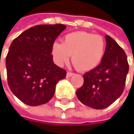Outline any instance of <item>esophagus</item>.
Listing matches in <instances>:
<instances>
[{
  "label": "esophagus",
  "mask_w": 134,
  "mask_h": 134,
  "mask_svg": "<svg viewBox=\"0 0 134 134\" xmlns=\"http://www.w3.org/2000/svg\"><path fill=\"white\" fill-rule=\"evenodd\" d=\"M72 75H74V73H72V72H68L66 73V77H71Z\"/></svg>",
  "instance_id": "1"
}]
</instances>
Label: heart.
<instances>
[{
  "instance_id": "b5f03b06",
  "label": "heart",
  "mask_w": 134,
  "mask_h": 134,
  "mask_svg": "<svg viewBox=\"0 0 134 134\" xmlns=\"http://www.w3.org/2000/svg\"><path fill=\"white\" fill-rule=\"evenodd\" d=\"M106 51V42L102 36L87 32H75L66 35L62 43L55 42L52 54L59 65L72 62L81 71H89L99 65Z\"/></svg>"
}]
</instances>
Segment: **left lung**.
<instances>
[{"label":"left lung","instance_id":"1","mask_svg":"<svg viewBox=\"0 0 134 134\" xmlns=\"http://www.w3.org/2000/svg\"><path fill=\"white\" fill-rule=\"evenodd\" d=\"M106 41L102 60L83 75V85L76 91L82 103L98 110L108 107L121 95L129 71L126 52L110 36H106Z\"/></svg>","mask_w":134,"mask_h":134}]
</instances>
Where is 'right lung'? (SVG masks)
<instances>
[{"label":"right lung","mask_w":134,"mask_h":134,"mask_svg":"<svg viewBox=\"0 0 134 134\" xmlns=\"http://www.w3.org/2000/svg\"><path fill=\"white\" fill-rule=\"evenodd\" d=\"M63 24H40L28 28L13 40L6 56L8 87L24 104L39 106L53 97L56 83L66 71L56 66L52 55L55 39Z\"/></svg>","instance_id":"right-lung-1"}]
</instances>
